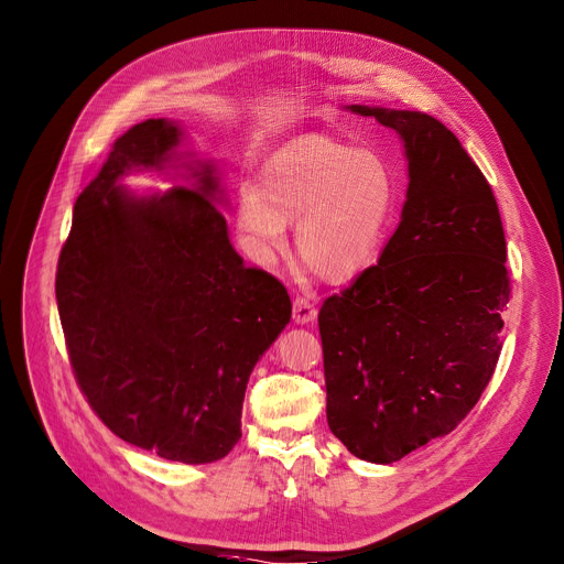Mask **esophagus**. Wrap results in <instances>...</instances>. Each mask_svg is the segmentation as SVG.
<instances>
[{"instance_id": "1", "label": "esophagus", "mask_w": 564, "mask_h": 564, "mask_svg": "<svg viewBox=\"0 0 564 564\" xmlns=\"http://www.w3.org/2000/svg\"><path fill=\"white\" fill-rule=\"evenodd\" d=\"M314 318H316V307L307 301V297L295 295V301H293V321L297 325H307Z\"/></svg>"}]
</instances>
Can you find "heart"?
Instances as JSON below:
<instances>
[{
  "mask_svg": "<svg viewBox=\"0 0 564 564\" xmlns=\"http://www.w3.org/2000/svg\"><path fill=\"white\" fill-rule=\"evenodd\" d=\"M391 163L371 148L305 137L275 150L239 191L237 225L248 254L273 267L295 220V248L327 280H348L376 257L395 212Z\"/></svg>",
  "mask_w": 564,
  "mask_h": 564,
  "instance_id": "obj_1",
  "label": "heart"
}]
</instances>
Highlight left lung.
<instances>
[{
	"instance_id": "obj_1",
	"label": "left lung",
	"mask_w": 564,
	"mask_h": 564,
	"mask_svg": "<svg viewBox=\"0 0 564 564\" xmlns=\"http://www.w3.org/2000/svg\"><path fill=\"white\" fill-rule=\"evenodd\" d=\"M405 143L408 200L378 267L318 312L327 425L359 459L391 465L448 435L501 355L506 235L485 175L421 111L346 107Z\"/></svg>"
}]
</instances>
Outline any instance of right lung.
I'll return each instance as SVG.
<instances>
[{"instance_id": "obj_1", "label": "right lung", "mask_w": 564, "mask_h": 564, "mask_svg": "<svg viewBox=\"0 0 564 564\" xmlns=\"http://www.w3.org/2000/svg\"><path fill=\"white\" fill-rule=\"evenodd\" d=\"M180 141L182 129L159 118L113 143L75 203L56 305L77 384L111 433L207 465L239 442L248 378L291 301L231 248L214 163L184 161ZM180 160L191 187L134 196L117 184Z\"/></svg>"}]
</instances>
